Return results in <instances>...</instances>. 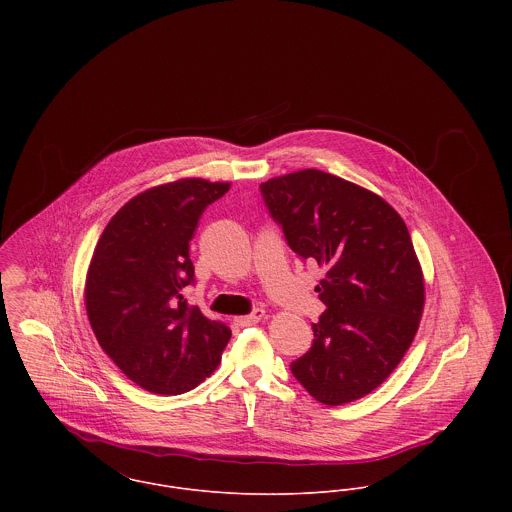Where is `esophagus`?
I'll return each instance as SVG.
<instances>
[{
    "label": "esophagus",
    "mask_w": 512,
    "mask_h": 512,
    "mask_svg": "<svg viewBox=\"0 0 512 512\" xmlns=\"http://www.w3.org/2000/svg\"><path fill=\"white\" fill-rule=\"evenodd\" d=\"M264 317H266V311H264V309H254L250 315L236 317V325H240V327H250V325L260 323Z\"/></svg>",
    "instance_id": "esophagus-1"
}]
</instances>
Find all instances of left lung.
<instances>
[{"mask_svg": "<svg viewBox=\"0 0 512 512\" xmlns=\"http://www.w3.org/2000/svg\"><path fill=\"white\" fill-rule=\"evenodd\" d=\"M293 252L325 268L313 345L293 376L321 404L341 406L378 388L410 349L426 288L402 217L376 193L319 169L260 185Z\"/></svg>", "mask_w": 512, "mask_h": 512, "instance_id": "8db88e82", "label": "left lung"}]
</instances>
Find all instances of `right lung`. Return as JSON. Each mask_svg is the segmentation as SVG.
I'll use <instances>...</instances> for the list:
<instances>
[{
    "label": "right lung",
    "mask_w": 512,
    "mask_h": 512,
    "mask_svg": "<svg viewBox=\"0 0 512 512\" xmlns=\"http://www.w3.org/2000/svg\"><path fill=\"white\" fill-rule=\"evenodd\" d=\"M230 183L187 177L130 199L100 234L84 284L104 353L153 394H183L219 366L230 329L183 297L195 268L189 242Z\"/></svg>",
    "instance_id": "obj_1"
}]
</instances>
